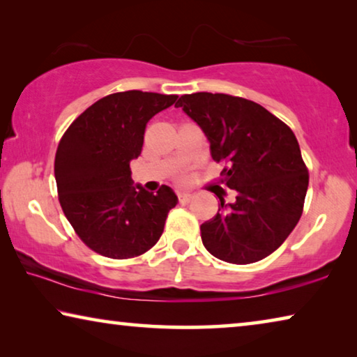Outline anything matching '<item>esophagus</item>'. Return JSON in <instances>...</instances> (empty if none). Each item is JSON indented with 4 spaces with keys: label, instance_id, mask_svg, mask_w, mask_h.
<instances>
[{
    "label": "esophagus",
    "instance_id": "34e87169",
    "mask_svg": "<svg viewBox=\"0 0 357 357\" xmlns=\"http://www.w3.org/2000/svg\"><path fill=\"white\" fill-rule=\"evenodd\" d=\"M178 198H179L181 203H189L192 198H193V195H192V193H189V192H181L179 195H178Z\"/></svg>",
    "mask_w": 357,
    "mask_h": 357
}]
</instances>
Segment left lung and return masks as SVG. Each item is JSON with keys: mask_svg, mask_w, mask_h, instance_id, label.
I'll return each instance as SVG.
<instances>
[{"mask_svg": "<svg viewBox=\"0 0 357 357\" xmlns=\"http://www.w3.org/2000/svg\"><path fill=\"white\" fill-rule=\"evenodd\" d=\"M178 107L209 142L211 157L228 162L219 213L200 227L203 245L222 261L249 264L275 252L301 219L309 172L293 130L255 102L228 94L181 96Z\"/></svg>", "mask_w": 357, "mask_h": 357, "instance_id": "left-lung-1", "label": "left lung"}]
</instances>
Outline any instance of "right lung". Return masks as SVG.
Here are the masks:
<instances>
[{"mask_svg": "<svg viewBox=\"0 0 357 357\" xmlns=\"http://www.w3.org/2000/svg\"><path fill=\"white\" fill-rule=\"evenodd\" d=\"M176 99L137 89L105 96L69 126L58 144L59 203L80 239L100 255L138 257L164 233L176 193L168 185L154 193L134 184L130 162L142 154L148 121Z\"/></svg>", "mask_w": 357, "mask_h": 357, "instance_id": "add662e5", "label": "right lung"}]
</instances>
